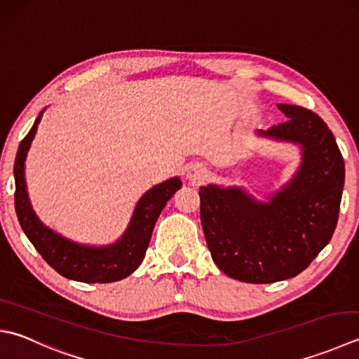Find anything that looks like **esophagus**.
Returning <instances> with one entry per match:
<instances>
[{"label":"esophagus","instance_id":"1","mask_svg":"<svg viewBox=\"0 0 359 359\" xmlns=\"http://www.w3.org/2000/svg\"><path fill=\"white\" fill-rule=\"evenodd\" d=\"M207 175H208L207 166L199 163V161H196V163H191V165L188 166V170H187V177L191 180V182H194V184H201V182H203V180L207 179Z\"/></svg>","mask_w":359,"mask_h":359}]
</instances>
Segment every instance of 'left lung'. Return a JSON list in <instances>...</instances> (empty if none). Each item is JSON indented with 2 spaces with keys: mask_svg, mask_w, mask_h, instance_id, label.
Masks as SVG:
<instances>
[{
  "mask_svg": "<svg viewBox=\"0 0 359 359\" xmlns=\"http://www.w3.org/2000/svg\"><path fill=\"white\" fill-rule=\"evenodd\" d=\"M287 121L258 135L300 144L296 175L259 202L241 188L201 187V222L213 262L245 283H273L306 269L338 224L346 168L332 130L300 105L280 104Z\"/></svg>",
  "mask_w": 359,
  "mask_h": 359,
  "instance_id": "left-lung-1",
  "label": "left lung"
}]
</instances>
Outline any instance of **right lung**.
<instances>
[{
    "label": "right lung",
    "mask_w": 359,
    "mask_h": 359,
    "mask_svg": "<svg viewBox=\"0 0 359 359\" xmlns=\"http://www.w3.org/2000/svg\"><path fill=\"white\" fill-rule=\"evenodd\" d=\"M41 116H43V110L35 119L29 133L21 140L15 165H13L15 212L21 229L41 258L65 278L83 283H110L126 278L142 264L154 226L166 202L182 187V180L172 177L146 191L133 210L128 229L116 243L96 248V245H86L67 240L41 224L27 198L25 160Z\"/></svg>",
    "instance_id": "1"
}]
</instances>
